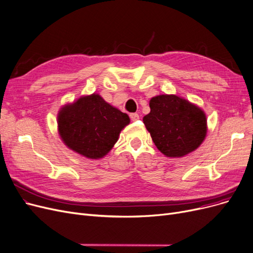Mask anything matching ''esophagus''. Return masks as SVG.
Wrapping results in <instances>:
<instances>
[{"label":"esophagus","instance_id":"1","mask_svg":"<svg viewBox=\"0 0 253 253\" xmlns=\"http://www.w3.org/2000/svg\"><path fill=\"white\" fill-rule=\"evenodd\" d=\"M130 119L133 121V122H135V121H137V120H139V116H138V114H136V113H133V114H130Z\"/></svg>","mask_w":253,"mask_h":253}]
</instances>
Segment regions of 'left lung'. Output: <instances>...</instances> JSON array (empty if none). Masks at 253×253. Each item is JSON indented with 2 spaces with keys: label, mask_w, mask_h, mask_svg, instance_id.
I'll list each match as a JSON object with an SVG mask.
<instances>
[{
  "label": "left lung",
  "mask_w": 253,
  "mask_h": 253,
  "mask_svg": "<svg viewBox=\"0 0 253 253\" xmlns=\"http://www.w3.org/2000/svg\"><path fill=\"white\" fill-rule=\"evenodd\" d=\"M150 108L142 121L166 156L183 157L205 139L207 119L200 107L175 95H159L150 100Z\"/></svg>",
  "instance_id": "8db88e82"
}]
</instances>
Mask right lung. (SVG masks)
Masks as SVG:
<instances>
[{
  "mask_svg": "<svg viewBox=\"0 0 253 253\" xmlns=\"http://www.w3.org/2000/svg\"><path fill=\"white\" fill-rule=\"evenodd\" d=\"M129 122L127 114L105 102L98 94L65 105L58 117L59 133L65 145L91 159L106 155Z\"/></svg>",
  "mask_w": 253,
  "mask_h": 253,
  "instance_id": "1",
  "label": "right lung"
}]
</instances>
